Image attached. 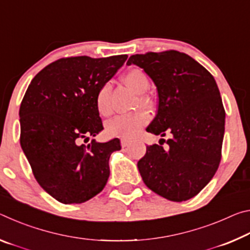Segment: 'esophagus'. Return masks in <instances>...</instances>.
Masks as SVG:
<instances>
[{"instance_id": "esophagus-1", "label": "esophagus", "mask_w": 250, "mask_h": 250, "mask_svg": "<svg viewBox=\"0 0 250 250\" xmlns=\"http://www.w3.org/2000/svg\"><path fill=\"white\" fill-rule=\"evenodd\" d=\"M129 143H130V141L128 140V139H125V138H122V139H121V146H124V147L128 146Z\"/></svg>"}]
</instances>
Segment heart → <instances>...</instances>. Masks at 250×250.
Segmentation results:
<instances>
[{
    "label": "heart",
    "instance_id": "heart-1",
    "mask_svg": "<svg viewBox=\"0 0 250 250\" xmlns=\"http://www.w3.org/2000/svg\"><path fill=\"white\" fill-rule=\"evenodd\" d=\"M125 83L131 88L139 96V104L141 107H149L150 99L145 95L150 87V82L145 71L133 68L126 71L124 76ZM110 87L109 83H104L100 87L96 96V107L101 116H108L111 112L110 105ZM149 121V116L146 113L139 111L129 115L118 116L108 121L107 131L111 135H119L124 138H133L140 132L141 129Z\"/></svg>",
    "mask_w": 250,
    "mask_h": 250
}]
</instances>
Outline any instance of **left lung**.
Segmentation results:
<instances>
[{
  "instance_id": "left-lung-1",
  "label": "left lung",
  "mask_w": 250,
  "mask_h": 250,
  "mask_svg": "<svg viewBox=\"0 0 250 250\" xmlns=\"http://www.w3.org/2000/svg\"><path fill=\"white\" fill-rule=\"evenodd\" d=\"M131 64L145 70L158 89V113L146 131L172 137L167 149L146 146L139 172L158 195L188 201L213 179L222 159L225 109L216 82L200 62L177 50L132 55L126 62Z\"/></svg>"
}]
</instances>
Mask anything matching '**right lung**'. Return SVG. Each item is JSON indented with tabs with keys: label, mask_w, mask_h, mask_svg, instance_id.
Returning <instances> with one entry per match:
<instances>
[{
	"label": "right lung",
	"mask_w": 250,
	"mask_h": 250,
	"mask_svg": "<svg viewBox=\"0 0 250 250\" xmlns=\"http://www.w3.org/2000/svg\"><path fill=\"white\" fill-rule=\"evenodd\" d=\"M128 56L61 58L29 83L20 107L21 146L36 181L62 204H80L103 191L119 140L80 145L104 129L96 107L101 86Z\"/></svg>",
	"instance_id": "1"
}]
</instances>
